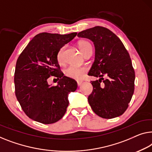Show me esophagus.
I'll return each instance as SVG.
<instances>
[{"instance_id":"1","label":"esophagus","mask_w":152,"mask_h":152,"mask_svg":"<svg viewBox=\"0 0 152 152\" xmlns=\"http://www.w3.org/2000/svg\"><path fill=\"white\" fill-rule=\"evenodd\" d=\"M82 84H83L82 81H78V82H77V85H78V87H80V86H81Z\"/></svg>"}]
</instances>
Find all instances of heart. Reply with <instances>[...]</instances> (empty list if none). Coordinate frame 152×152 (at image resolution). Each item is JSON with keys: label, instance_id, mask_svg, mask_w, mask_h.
Returning a JSON list of instances; mask_svg holds the SVG:
<instances>
[{"label": "heart", "instance_id": "1", "mask_svg": "<svg viewBox=\"0 0 152 152\" xmlns=\"http://www.w3.org/2000/svg\"><path fill=\"white\" fill-rule=\"evenodd\" d=\"M78 46L80 52L82 53V54H83V53L87 48L91 47V45L88 42H86V41H81V42H79ZM63 51H64V48H61L57 53L56 58H57V61L59 63H61L63 61ZM86 71L87 70H86L85 68H84V67L69 66L65 69L64 74L68 78L75 79V80H81L84 77V76H85Z\"/></svg>", "mask_w": 152, "mask_h": 152}]
</instances>
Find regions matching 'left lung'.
I'll use <instances>...</instances> for the list:
<instances>
[{"label": "left lung", "mask_w": 152, "mask_h": 152, "mask_svg": "<svg viewBox=\"0 0 152 152\" xmlns=\"http://www.w3.org/2000/svg\"><path fill=\"white\" fill-rule=\"evenodd\" d=\"M78 36L92 41L95 46V60L89 74L99 78L91 83L94 88L88 97L91 107L102 118L120 116L134 90V70L128 51L119 38L104 27L88 28Z\"/></svg>", "instance_id": "obj_1"}]
</instances>
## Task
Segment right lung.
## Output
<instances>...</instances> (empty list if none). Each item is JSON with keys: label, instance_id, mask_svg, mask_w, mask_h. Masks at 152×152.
Returning <instances> with one entry per match:
<instances>
[{"label": "right lung", "instance_id": "add662e5", "mask_svg": "<svg viewBox=\"0 0 152 152\" xmlns=\"http://www.w3.org/2000/svg\"><path fill=\"white\" fill-rule=\"evenodd\" d=\"M76 35L38 34L18 58L14 76L15 96L25 114L34 121L53 124L66 112L68 95L76 90L77 83L60 71L56 56L58 50ZM51 75L60 80L56 86L47 83Z\"/></svg>", "mask_w": 152, "mask_h": 152}]
</instances>
